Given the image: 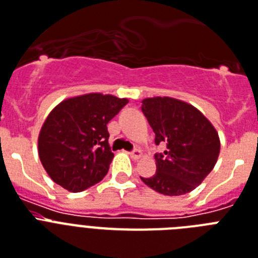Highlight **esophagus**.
I'll return each instance as SVG.
<instances>
[{
	"label": "esophagus",
	"instance_id": "obj_1",
	"mask_svg": "<svg viewBox=\"0 0 258 258\" xmlns=\"http://www.w3.org/2000/svg\"><path fill=\"white\" fill-rule=\"evenodd\" d=\"M142 155H143V154H142V151L138 150V148L130 152V156H131V158H133V159H135V160H136V159L142 158Z\"/></svg>",
	"mask_w": 258,
	"mask_h": 258
}]
</instances>
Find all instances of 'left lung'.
<instances>
[{"mask_svg": "<svg viewBox=\"0 0 258 258\" xmlns=\"http://www.w3.org/2000/svg\"><path fill=\"white\" fill-rule=\"evenodd\" d=\"M142 111L155 133V143L167 146L155 155L156 172L140 177L154 190L180 196L208 176L220 154L216 128L192 104L169 96L142 100Z\"/></svg>", "mask_w": 258, "mask_h": 258, "instance_id": "obj_1", "label": "left lung"}]
</instances>
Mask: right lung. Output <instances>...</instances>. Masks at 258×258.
<instances>
[{
    "label": "right lung",
    "mask_w": 258,
    "mask_h": 258,
    "mask_svg": "<svg viewBox=\"0 0 258 258\" xmlns=\"http://www.w3.org/2000/svg\"><path fill=\"white\" fill-rule=\"evenodd\" d=\"M127 103L125 98L91 93L53 108L39 131L38 155L54 183L81 192L107 175L114 158L107 123Z\"/></svg>",
    "instance_id": "right-lung-1"
}]
</instances>
